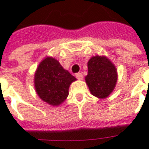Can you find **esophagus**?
Instances as JSON below:
<instances>
[{"label": "esophagus", "instance_id": "34e87169", "mask_svg": "<svg viewBox=\"0 0 149 149\" xmlns=\"http://www.w3.org/2000/svg\"><path fill=\"white\" fill-rule=\"evenodd\" d=\"M76 77H77L78 79H83V78H84V75L82 74L81 72H78V73L76 74Z\"/></svg>", "mask_w": 149, "mask_h": 149}]
</instances>
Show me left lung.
Segmentation results:
<instances>
[{
	"mask_svg": "<svg viewBox=\"0 0 149 149\" xmlns=\"http://www.w3.org/2000/svg\"><path fill=\"white\" fill-rule=\"evenodd\" d=\"M88 72L85 80L92 95L105 99L115 88L118 71L112 62L104 56L91 57L87 63Z\"/></svg>",
	"mask_w": 149,
	"mask_h": 149,
	"instance_id": "obj_1",
	"label": "left lung"
}]
</instances>
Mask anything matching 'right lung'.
Segmentation results:
<instances>
[{
    "instance_id": "add662e5",
    "label": "right lung",
    "mask_w": 149,
    "mask_h": 149,
    "mask_svg": "<svg viewBox=\"0 0 149 149\" xmlns=\"http://www.w3.org/2000/svg\"><path fill=\"white\" fill-rule=\"evenodd\" d=\"M76 80L56 58L50 56L41 61L34 77L38 96L52 106H58L65 101L69 95L70 84Z\"/></svg>"
}]
</instances>
